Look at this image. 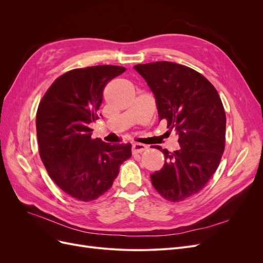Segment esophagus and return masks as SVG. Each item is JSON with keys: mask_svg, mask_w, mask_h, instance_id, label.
Instances as JSON below:
<instances>
[{"mask_svg": "<svg viewBox=\"0 0 263 263\" xmlns=\"http://www.w3.org/2000/svg\"><path fill=\"white\" fill-rule=\"evenodd\" d=\"M148 147L144 144H140V142H136V144L133 145V154H140L142 151H145Z\"/></svg>", "mask_w": 263, "mask_h": 263, "instance_id": "34e87169", "label": "esophagus"}]
</instances>
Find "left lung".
<instances>
[{
    "label": "left lung",
    "mask_w": 263,
    "mask_h": 263,
    "mask_svg": "<svg viewBox=\"0 0 263 263\" xmlns=\"http://www.w3.org/2000/svg\"><path fill=\"white\" fill-rule=\"evenodd\" d=\"M134 69L155 95L159 119L179 136L180 150L160 146L164 164L150 174L157 192L171 202L183 201L205 186L225 149L226 115L213 84L197 71L179 63L157 61Z\"/></svg>",
    "instance_id": "1"
}]
</instances>
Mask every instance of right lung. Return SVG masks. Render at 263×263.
Listing matches in <instances>:
<instances>
[{
	"mask_svg": "<svg viewBox=\"0 0 263 263\" xmlns=\"http://www.w3.org/2000/svg\"><path fill=\"white\" fill-rule=\"evenodd\" d=\"M126 69L95 66L71 70L55 80L39 103L36 129L39 155L49 177L77 200H97L112 187L119 166L132 157L130 144L92 139L107 82Z\"/></svg>",
	"mask_w": 263,
	"mask_h": 263,
	"instance_id": "obj_1",
	"label": "right lung"
}]
</instances>
